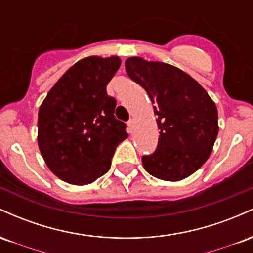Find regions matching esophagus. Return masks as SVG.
Returning a JSON list of instances; mask_svg holds the SVG:
<instances>
[{"label": "esophagus", "mask_w": 253, "mask_h": 253, "mask_svg": "<svg viewBox=\"0 0 253 253\" xmlns=\"http://www.w3.org/2000/svg\"><path fill=\"white\" fill-rule=\"evenodd\" d=\"M134 119H129V121L127 123V125H128V128H129V132H132L133 128H134Z\"/></svg>", "instance_id": "34e87169"}]
</instances>
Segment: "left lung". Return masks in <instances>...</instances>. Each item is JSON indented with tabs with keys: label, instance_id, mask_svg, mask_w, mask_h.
I'll return each mask as SVG.
<instances>
[{
	"label": "left lung",
	"instance_id": "left-lung-1",
	"mask_svg": "<svg viewBox=\"0 0 253 253\" xmlns=\"http://www.w3.org/2000/svg\"><path fill=\"white\" fill-rule=\"evenodd\" d=\"M130 80L146 90L157 115L158 146L143 157L145 170L163 181H181L206 163L219 133L217 109L205 89L176 66L132 57Z\"/></svg>",
	"mask_w": 253,
	"mask_h": 253
}]
</instances>
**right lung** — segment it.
<instances>
[{
	"label": "right lung",
	"mask_w": 253,
	"mask_h": 253,
	"mask_svg": "<svg viewBox=\"0 0 253 253\" xmlns=\"http://www.w3.org/2000/svg\"><path fill=\"white\" fill-rule=\"evenodd\" d=\"M120 58L86 57L52 86L38 113V145L48 169L75 185L95 182L109 170L115 149L128 136L114 117L117 100L106 86Z\"/></svg>",
	"instance_id": "right-lung-1"
}]
</instances>
